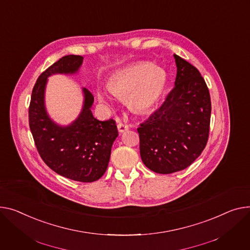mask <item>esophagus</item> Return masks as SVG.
Masks as SVG:
<instances>
[{
  "label": "esophagus",
  "mask_w": 250,
  "mask_h": 250,
  "mask_svg": "<svg viewBox=\"0 0 250 250\" xmlns=\"http://www.w3.org/2000/svg\"><path fill=\"white\" fill-rule=\"evenodd\" d=\"M118 129L120 132H125L126 130H128V125L126 124H124L122 122L118 123Z\"/></svg>",
  "instance_id": "obj_1"
}]
</instances>
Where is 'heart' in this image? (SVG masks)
I'll return each instance as SVG.
<instances>
[{
	"mask_svg": "<svg viewBox=\"0 0 250 250\" xmlns=\"http://www.w3.org/2000/svg\"><path fill=\"white\" fill-rule=\"evenodd\" d=\"M166 81L167 74L163 68L147 62H139L113 72L108 78L107 89L116 98H126L131 109L146 112L160 101ZM97 98L103 104H110V97L104 90L97 92Z\"/></svg>",
	"mask_w": 250,
	"mask_h": 250,
	"instance_id": "b5f03b06",
	"label": "heart"
}]
</instances>
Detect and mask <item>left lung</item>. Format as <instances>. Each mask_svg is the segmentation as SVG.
Listing matches in <instances>:
<instances>
[{
  "mask_svg": "<svg viewBox=\"0 0 250 250\" xmlns=\"http://www.w3.org/2000/svg\"><path fill=\"white\" fill-rule=\"evenodd\" d=\"M175 86L163 105L138 128L143 163L158 174L184 170L207 144L211 116L208 87L200 72L174 54Z\"/></svg>",
  "mask_w": 250,
  "mask_h": 250,
  "instance_id": "8db88e82",
  "label": "left lung"
}]
</instances>
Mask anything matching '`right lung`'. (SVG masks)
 <instances>
[{
    "label": "right lung",
    "instance_id": "1",
    "mask_svg": "<svg viewBox=\"0 0 250 250\" xmlns=\"http://www.w3.org/2000/svg\"><path fill=\"white\" fill-rule=\"evenodd\" d=\"M82 62L79 55L63 56L38 77L31 96L29 125L38 153L50 169L65 178L90 183L102 178L107 169L112 144L119 136L115 122L94 118V98L84 87L81 111L67 125L55 123L45 105L48 77L76 74Z\"/></svg>",
    "mask_w": 250,
    "mask_h": 250
}]
</instances>
